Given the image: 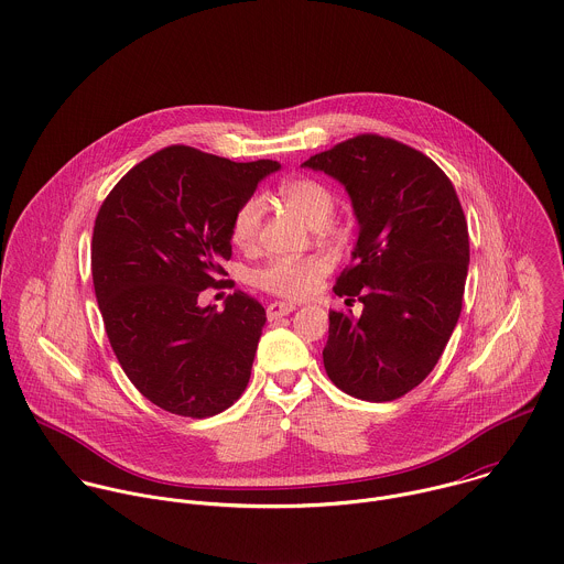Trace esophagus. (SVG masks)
Segmentation results:
<instances>
[{"label":"esophagus","instance_id":"34e87169","mask_svg":"<svg viewBox=\"0 0 564 564\" xmlns=\"http://www.w3.org/2000/svg\"><path fill=\"white\" fill-rule=\"evenodd\" d=\"M295 311V306L293 304H286V302H273V304H269L267 306V317H269V322H273V319H280V317H284V315H291Z\"/></svg>","mask_w":564,"mask_h":564}]
</instances>
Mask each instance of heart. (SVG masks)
Wrapping results in <instances>:
<instances>
[{"mask_svg": "<svg viewBox=\"0 0 564 564\" xmlns=\"http://www.w3.org/2000/svg\"><path fill=\"white\" fill-rule=\"evenodd\" d=\"M278 194L311 225H322L335 209V194L313 177H293L280 184ZM264 203L260 196L245 198L231 218V242L249 249L258 242ZM330 264L322 256H278L253 271V284L284 300H302L315 291Z\"/></svg>", "mask_w": 564, "mask_h": 564, "instance_id": "obj_1", "label": "heart"}]
</instances>
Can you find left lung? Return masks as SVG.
Instances as JSON below:
<instances>
[{
  "label": "left lung",
  "instance_id": "obj_1",
  "mask_svg": "<svg viewBox=\"0 0 564 564\" xmlns=\"http://www.w3.org/2000/svg\"><path fill=\"white\" fill-rule=\"evenodd\" d=\"M304 166L341 182L359 220L335 293L364 313L330 311L326 375L355 398L395 400L431 375L459 319L470 260L462 203L433 160L376 133Z\"/></svg>",
  "mask_w": 564,
  "mask_h": 564
}]
</instances>
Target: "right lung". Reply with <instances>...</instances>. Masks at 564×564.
<instances>
[{
	"mask_svg": "<svg viewBox=\"0 0 564 564\" xmlns=\"http://www.w3.org/2000/svg\"><path fill=\"white\" fill-rule=\"evenodd\" d=\"M278 169L177 144L133 166L98 209L91 275L105 330L124 375L164 411L216 415L249 382L262 304L242 291L220 313L196 302L225 282L234 212Z\"/></svg>",
	"mask_w": 564,
	"mask_h": 564,
	"instance_id": "1",
	"label": "right lung"
}]
</instances>
